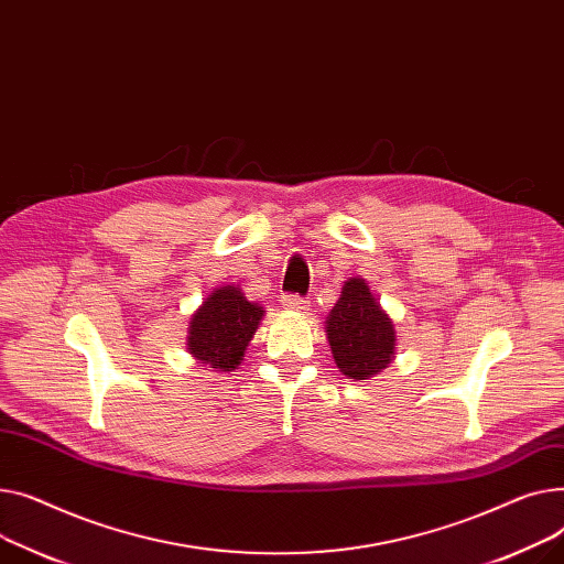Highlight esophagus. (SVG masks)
<instances>
[{
    "mask_svg": "<svg viewBox=\"0 0 564 564\" xmlns=\"http://www.w3.org/2000/svg\"><path fill=\"white\" fill-rule=\"evenodd\" d=\"M282 307L289 312H307L310 310V301L301 295H282Z\"/></svg>",
    "mask_w": 564,
    "mask_h": 564,
    "instance_id": "34e87169",
    "label": "esophagus"
}]
</instances>
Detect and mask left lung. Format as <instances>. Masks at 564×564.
<instances>
[{
  "instance_id": "1",
  "label": "left lung",
  "mask_w": 564,
  "mask_h": 564,
  "mask_svg": "<svg viewBox=\"0 0 564 564\" xmlns=\"http://www.w3.org/2000/svg\"><path fill=\"white\" fill-rule=\"evenodd\" d=\"M337 369L350 380H371L395 357V327L364 278H348L325 318Z\"/></svg>"
}]
</instances>
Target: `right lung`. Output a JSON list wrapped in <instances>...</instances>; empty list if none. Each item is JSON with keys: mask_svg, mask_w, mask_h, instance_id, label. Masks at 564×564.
I'll use <instances>...</instances> for the list:
<instances>
[{"mask_svg": "<svg viewBox=\"0 0 564 564\" xmlns=\"http://www.w3.org/2000/svg\"><path fill=\"white\" fill-rule=\"evenodd\" d=\"M263 314L267 310L250 303L239 284H220L193 312L186 350L205 371L231 373L241 367Z\"/></svg>", "mask_w": 564, "mask_h": 564, "instance_id": "add662e5", "label": "right lung"}]
</instances>
